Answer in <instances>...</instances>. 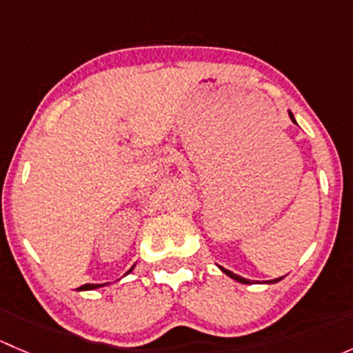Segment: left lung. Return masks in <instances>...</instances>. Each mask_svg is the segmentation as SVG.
<instances>
[{"mask_svg":"<svg viewBox=\"0 0 353 353\" xmlns=\"http://www.w3.org/2000/svg\"><path fill=\"white\" fill-rule=\"evenodd\" d=\"M288 116H290L292 123H295V124H297V121H295L294 114H292L290 110H288ZM219 268L222 270V272L225 273L227 276H230V279H234V280H236V282H239V283H251V280H248V279H243V276L236 275V273H232V272H230V270H225V268H222V266H219ZM282 279H283V276H280V279H275V280H268V282H265V283H276V282H280V280H282Z\"/></svg>","mask_w":353,"mask_h":353,"instance_id":"1","label":"left lung"}]
</instances>
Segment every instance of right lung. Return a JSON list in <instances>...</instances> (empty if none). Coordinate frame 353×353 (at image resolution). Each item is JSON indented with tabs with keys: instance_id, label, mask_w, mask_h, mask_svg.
<instances>
[{
	"instance_id": "right-lung-1",
	"label": "right lung",
	"mask_w": 353,
	"mask_h": 353,
	"mask_svg": "<svg viewBox=\"0 0 353 353\" xmlns=\"http://www.w3.org/2000/svg\"><path fill=\"white\" fill-rule=\"evenodd\" d=\"M133 268H134V266H133ZM133 268H131V270H133ZM131 270H130V272H131ZM130 272H128V273H130ZM105 285H108V283H85V285L78 287L77 290H94V288H101V287H105Z\"/></svg>"
}]
</instances>
